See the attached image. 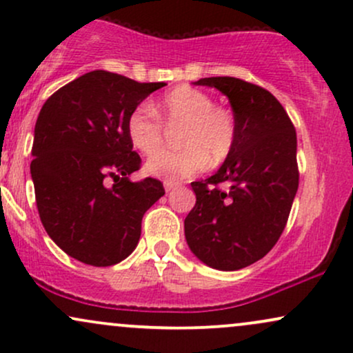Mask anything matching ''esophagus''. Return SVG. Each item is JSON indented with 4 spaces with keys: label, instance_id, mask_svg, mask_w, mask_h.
<instances>
[{
    "label": "esophagus",
    "instance_id": "esophagus-1",
    "mask_svg": "<svg viewBox=\"0 0 353 353\" xmlns=\"http://www.w3.org/2000/svg\"><path fill=\"white\" fill-rule=\"evenodd\" d=\"M176 188H177L176 182H168V181L164 182V189H165V192H171V190H174Z\"/></svg>",
    "mask_w": 353,
    "mask_h": 353
}]
</instances>
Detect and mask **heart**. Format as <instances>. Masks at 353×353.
Listing matches in <instances>:
<instances>
[{"mask_svg": "<svg viewBox=\"0 0 353 353\" xmlns=\"http://www.w3.org/2000/svg\"><path fill=\"white\" fill-rule=\"evenodd\" d=\"M183 124L177 152L149 157L145 171L168 182L185 179L210 163L221 164L232 152L237 139V121L228 108L216 106L209 94L189 86L172 89L151 108L139 104L125 121V132L137 151L153 154L162 147L163 128Z\"/></svg>", "mask_w": 353, "mask_h": 353, "instance_id": "1", "label": "heart"}]
</instances>
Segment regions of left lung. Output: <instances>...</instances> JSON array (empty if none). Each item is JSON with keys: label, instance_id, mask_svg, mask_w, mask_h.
Returning a JSON list of instances; mask_svg holds the SVG:
<instances>
[{"label": "left lung", "instance_id": "8db88e82", "mask_svg": "<svg viewBox=\"0 0 353 353\" xmlns=\"http://www.w3.org/2000/svg\"><path fill=\"white\" fill-rule=\"evenodd\" d=\"M194 84L229 98L237 139L209 179L192 182L196 205L184 221L189 249L205 265L239 270L277 244L299 188L297 134L282 104L264 88L219 76ZM219 183H228L222 191Z\"/></svg>", "mask_w": 353, "mask_h": 353}]
</instances>
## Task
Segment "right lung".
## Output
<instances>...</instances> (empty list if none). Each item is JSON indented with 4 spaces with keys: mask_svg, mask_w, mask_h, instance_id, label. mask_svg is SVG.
Masks as SVG:
<instances>
[{
    "mask_svg": "<svg viewBox=\"0 0 353 353\" xmlns=\"http://www.w3.org/2000/svg\"><path fill=\"white\" fill-rule=\"evenodd\" d=\"M163 86L91 71L39 111L31 151L36 205L48 236L76 261H124L139 242L145 210L164 196L161 181H129L141 157L125 132L132 109Z\"/></svg>",
    "mask_w": 353,
    "mask_h": 353,
    "instance_id": "right-lung-1",
    "label": "right lung"
}]
</instances>
